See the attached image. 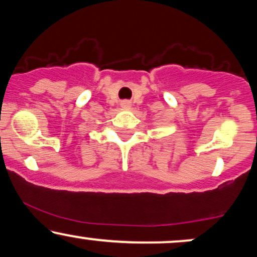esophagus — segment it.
Instances as JSON below:
<instances>
[{"label":"esophagus","mask_w":257,"mask_h":257,"mask_svg":"<svg viewBox=\"0 0 257 257\" xmlns=\"http://www.w3.org/2000/svg\"><path fill=\"white\" fill-rule=\"evenodd\" d=\"M120 106H122L123 108H131L132 107V104L128 101V100H124V101L120 102Z\"/></svg>","instance_id":"esophagus-1"}]
</instances>
